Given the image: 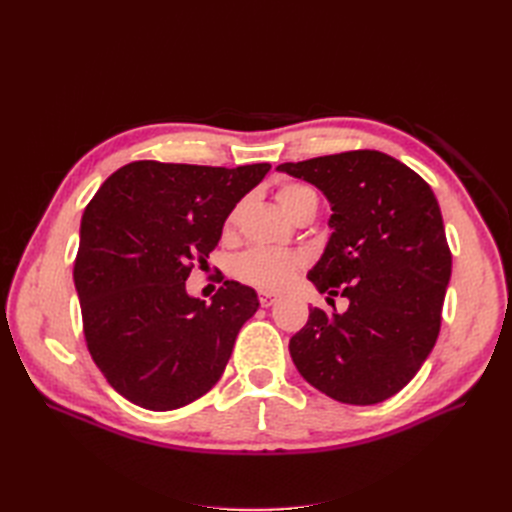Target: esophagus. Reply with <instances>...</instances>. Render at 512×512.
Here are the masks:
<instances>
[{"mask_svg": "<svg viewBox=\"0 0 512 512\" xmlns=\"http://www.w3.org/2000/svg\"><path fill=\"white\" fill-rule=\"evenodd\" d=\"M258 299H260V305H262V307H271L280 297H277V294H273V292H260Z\"/></svg>", "mask_w": 512, "mask_h": 512, "instance_id": "34e87169", "label": "esophagus"}]
</instances>
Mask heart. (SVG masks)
Returning <instances> with one entry per match:
<instances>
[{"instance_id":"heart-1","label":"heart","mask_w":512,"mask_h":512,"mask_svg":"<svg viewBox=\"0 0 512 512\" xmlns=\"http://www.w3.org/2000/svg\"><path fill=\"white\" fill-rule=\"evenodd\" d=\"M277 200H280L282 209L290 215V218L305 203L318 205L316 194L299 183L284 185V188L277 192ZM241 207L243 205H237L235 211L230 213L228 224H226L228 228L235 226L239 213H241ZM301 267H303V258L297 252L269 250V247H252V250L243 252L235 260L232 273H235L237 280H241L243 284H250L258 290L271 292V290H282L284 286H288Z\"/></svg>"}]
</instances>
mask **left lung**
Instances as JSON below:
<instances>
[{"label": "left lung", "instance_id": "left-lung-1", "mask_svg": "<svg viewBox=\"0 0 512 512\" xmlns=\"http://www.w3.org/2000/svg\"><path fill=\"white\" fill-rule=\"evenodd\" d=\"M329 200L331 237L307 280L348 299V309H309L290 356L314 389L371 406L416 376L436 346L451 250L436 196L412 168L380 151L286 162Z\"/></svg>", "mask_w": 512, "mask_h": 512}]
</instances>
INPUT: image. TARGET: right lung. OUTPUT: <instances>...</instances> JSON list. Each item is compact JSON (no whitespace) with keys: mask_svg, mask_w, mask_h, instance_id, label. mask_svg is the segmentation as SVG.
<instances>
[{"mask_svg":"<svg viewBox=\"0 0 512 512\" xmlns=\"http://www.w3.org/2000/svg\"><path fill=\"white\" fill-rule=\"evenodd\" d=\"M269 168L132 162L91 198L74 286L91 359L132 404L177 410L222 378L258 294L226 280L207 305L188 294L185 280Z\"/></svg>","mask_w":512,"mask_h":512,"instance_id":"add662e5","label":"right lung"}]
</instances>
